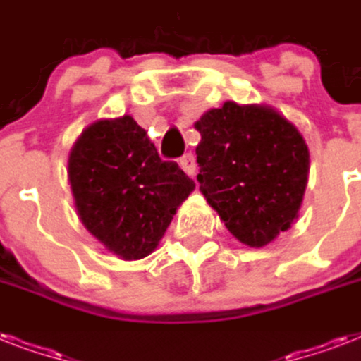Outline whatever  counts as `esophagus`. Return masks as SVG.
<instances>
[{
	"instance_id": "1",
	"label": "esophagus",
	"mask_w": 361,
	"mask_h": 361,
	"mask_svg": "<svg viewBox=\"0 0 361 361\" xmlns=\"http://www.w3.org/2000/svg\"><path fill=\"white\" fill-rule=\"evenodd\" d=\"M181 169L185 170L187 176H195V170H197V161H195V155L192 153H187L180 159Z\"/></svg>"
}]
</instances>
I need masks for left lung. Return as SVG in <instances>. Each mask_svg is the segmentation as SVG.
Returning <instances> with one entry per match:
<instances>
[{
  "mask_svg": "<svg viewBox=\"0 0 361 361\" xmlns=\"http://www.w3.org/2000/svg\"><path fill=\"white\" fill-rule=\"evenodd\" d=\"M200 191L232 236L264 247L290 228L307 187L309 149L300 130L264 104L226 101L195 123Z\"/></svg>",
  "mask_w": 361,
  "mask_h": 361,
  "instance_id": "1",
  "label": "left lung"
}]
</instances>
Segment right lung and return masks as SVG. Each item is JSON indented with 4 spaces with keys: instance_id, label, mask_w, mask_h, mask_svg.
Returning <instances> with one entry per match:
<instances>
[{
    "instance_id": "add662e5",
    "label": "right lung",
    "mask_w": 361,
    "mask_h": 361,
    "mask_svg": "<svg viewBox=\"0 0 361 361\" xmlns=\"http://www.w3.org/2000/svg\"><path fill=\"white\" fill-rule=\"evenodd\" d=\"M67 170L82 225L123 260L155 251L178 206L195 189L178 163L159 157L130 116L82 130Z\"/></svg>"
}]
</instances>
